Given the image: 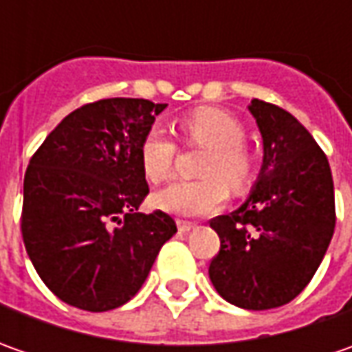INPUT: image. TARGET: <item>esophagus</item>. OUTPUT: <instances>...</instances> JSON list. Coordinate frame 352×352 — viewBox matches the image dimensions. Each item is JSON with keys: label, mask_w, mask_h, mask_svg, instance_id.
I'll use <instances>...</instances> for the list:
<instances>
[{"label": "esophagus", "mask_w": 352, "mask_h": 352, "mask_svg": "<svg viewBox=\"0 0 352 352\" xmlns=\"http://www.w3.org/2000/svg\"><path fill=\"white\" fill-rule=\"evenodd\" d=\"M176 225H178V231H180V233H188V231L196 229V223H192V221H184V219H178Z\"/></svg>", "instance_id": "obj_1"}]
</instances>
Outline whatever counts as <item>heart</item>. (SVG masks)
I'll list each match as a JSON object with an SVG mask.
<instances>
[{
  "label": "heart",
  "instance_id": "heart-1",
  "mask_svg": "<svg viewBox=\"0 0 352 352\" xmlns=\"http://www.w3.org/2000/svg\"><path fill=\"white\" fill-rule=\"evenodd\" d=\"M178 131L186 142L208 146L197 166L204 176L196 180H174L156 192L155 201L160 210L180 215H206L223 206L227 186L233 192L247 188L254 162L245 146V127L235 116L217 107H197L178 121ZM176 153V142L164 129H151L139 148L144 176L153 182L168 178Z\"/></svg>",
  "mask_w": 352,
  "mask_h": 352
}]
</instances>
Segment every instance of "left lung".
<instances>
[{"mask_svg": "<svg viewBox=\"0 0 352 352\" xmlns=\"http://www.w3.org/2000/svg\"><path fill=\"white\" fill-rule=\"evenodd\" d=\"M249 111L263 168L249 199L210 221L221 241L210 278L229 304L261 311L292 302L314 278L335 231V192L327 156L296 117L261 100Z\"/></svg>", "mask_w": 352, "mask_h": 352, "instance_id": "1", "label": "left lung"}]
</instances>
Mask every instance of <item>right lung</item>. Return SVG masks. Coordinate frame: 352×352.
Segmentation results:
<instances>
[{
    "label": "right lung",
    "mask_w": 352,
    "mask_h": 352,
    "mask_svg": "<svg viewBox=\"0 0 352 352\" xmlns=\"http://www.w3.org/2000/svg\"><path fill=\"white\" fill-rule=\"evenodd\" d=\"M164 107L135 98L86 103L27 166L23 243L41 280L68 305L107 311L127 304L176 233L168 213L137 211L148 194L139 148Z\"/></svg>",
    "instance_id": "obj_1"
}]
</instances>
